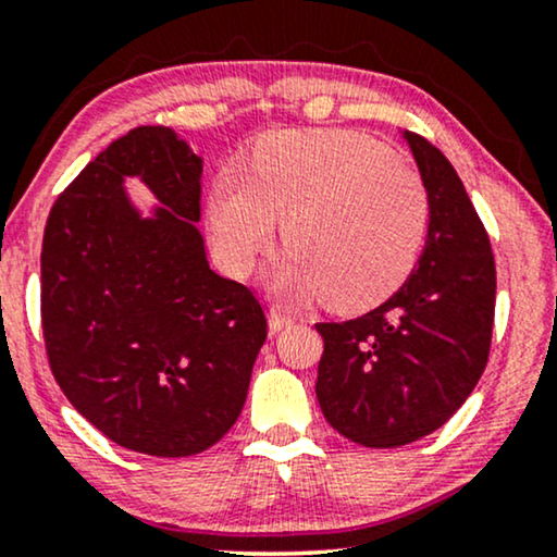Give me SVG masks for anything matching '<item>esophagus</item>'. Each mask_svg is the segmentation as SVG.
I'll list each match as a JSON object with an SVG mask.
<instances>
[{"instance_id": "obj_1", "label": "esophagus", "mask_w": 557, "mask_h": 557, "mask_svg": "<svg viewBox=\"0 0 557 557\" xmlns=\"http://www.w3.org/2000/svg\"><path fill=\"white\" fill-rule=\"evenodd\" d=\"M288 324H292V314H288V311H284L281 307H273L271 314H269V330H271V334L281 332Z\"/></svg>"}]
</instances>
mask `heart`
Here are the masks:
<instances>
[{
	"label": "heart",
	"mask_w": 557,
	"mask_h": 557,
	"mask_svg": "<svg viewBox=\"0 0 557 557\" xmlns=\"http://www.w3.org/2000/svg\"><path fill=\"white\" fill-rule=\"evenodd\" d=\"M220 263L250 271L286 220V258L271 286L294 299L332 292L345 309L383 301L416 269L431 227L421 174L357 132L278 134L248 172L225 166L210 189Z\"/></svg>",
	"instance_id": "obj_1"
}]
</instances>
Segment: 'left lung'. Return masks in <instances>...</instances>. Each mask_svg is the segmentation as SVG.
I'll return each mask as SVG.
<instances>
[{
  "mask_svg": "<svg viewBox=\"0 0 557 557\" xmlns=\"http://www.w3.org/2000/svg\"><path fill=\"white\" fill-rule=\"evenodd\" d=\"M431 195L429 238L398 292L349 322H322L317 398L334 431L398 448L441 429L490 360L497 271L482 220L451 162L403 132Z\"/></svg>",
  "mask_w": 557,
  "mask_h": 557,
  "instance_id": "1",
  "label": "left lung"
}]
</instances>
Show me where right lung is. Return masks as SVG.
Returning a JSON list of instances; mask_svg holds the SVG:
<instances>
[{"instance_id":"1","label":"right lung","mask_w":557,"mask_h":557,"mask_svg":"<svg viewBox=\"0 0 557 557\" xmlns=\"http://www.w3.org/2000/svg\"><path fill=\"white\" fill-rule=\"evenodd\" d=\"M160 200L141 219L123 189ZM202 159L166 126L111 141L52 205L42 238V334L73 408L113 444L200 454L231 431L265 342L250 288L218 276L200 223Z\"/></svg>"}]
</instances>
